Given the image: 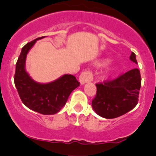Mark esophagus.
<instances>
[{"instance_id":"34e87169","label":"esophagus","mask_w":156,"mask_h":156,"mask_svg":"<svg viewBox=\"0 0 156 156\" xmlns=\"http://www.w3.org/2000/svg\"><path fill=\"white\" fill-rule=\"evenodd\" d=\"M93 80V75L91 71L86 70L81 73V74L79 76V81L80 82V84H83L88 83V82L92 81Z\"/></svg>"}]
</instances>
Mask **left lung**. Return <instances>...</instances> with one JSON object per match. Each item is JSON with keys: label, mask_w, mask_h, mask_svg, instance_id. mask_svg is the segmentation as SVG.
Segmentation results:
<instances>
[{"label": "left lung", "mask_w": 156, "mask_h": 156, "mask_svg": "<svg viewBox=\"0 0 156 156\" xmlns=\"http://www.w3.org/2000/svg\"><path fill=\"white\" fill-rule=\"evenodd\" d=\"M130 59L137 64L133 52ZM141 85L140 71L137 68L114 80L96 83L97 93L92 100V108L98 115L106 119L120 117L137 105Z\"/></svg>", "instance_id": "8db88e82"}]
</instances>
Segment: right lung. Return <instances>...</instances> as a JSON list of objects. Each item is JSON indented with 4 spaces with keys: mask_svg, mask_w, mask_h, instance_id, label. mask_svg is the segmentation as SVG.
Returning <instances> with one entry per match:
<instances>
[{
    "mask_svg": "<svg viewBox=\"0 0 156 156\" xmlns=\"http://www.w3.org/2000/svg\"><path fill=\"white\" fill-rule=\"evenodd\" d=\"M39 37L28 42L22 48L17 63L15 84L21 101L28 108L42 114H56L67 103L70 93L80 85L76 78L66 74L49 83H39L34 81L25 69L27 53Z\"/></svg>",
    "mask_w": 156,
    "mask_h": 156,
    "instance_id": "obj_1",
    "label": "right lung"
}]
</instances>
